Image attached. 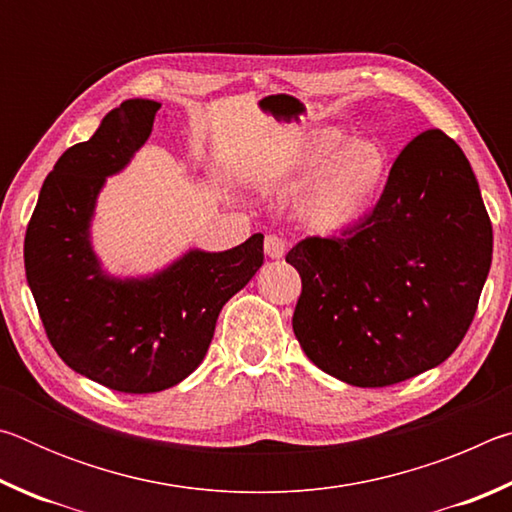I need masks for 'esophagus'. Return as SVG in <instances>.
Returning a JSON list of instances; mask_svg holds the SVG:
<instances>
[{"label":"esophagus","mask_w":512,"mask_h":512,"mask_svg":"<svg viewBox=\"0 0 512 512\" xmlns=\"http://www.w3.org/2000/svg\"><path fill=\"white\" fill-rule=\"evenodd\" d=\"M287 239L280 237V235H266L264 239V253L271 257V259H280L284 257V253H287Z\"/></svg>","instance_id":"obj_1"}]
</instances>
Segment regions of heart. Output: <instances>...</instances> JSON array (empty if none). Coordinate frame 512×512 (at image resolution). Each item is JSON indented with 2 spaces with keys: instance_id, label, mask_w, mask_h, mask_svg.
<instances>
[{
  "instance_id": "obj_1",
  "label": "heart",
  "mask_w": 512,
  "mask_h": 512,
  "mask_svg": "<svg viewBox=\"0 0 512 512\" xmlns=\"http://www.w3.org/2000/svg\"><path fill=\"white\" fill-rule=\"evenodd\" d=\"M391 149L375 137H350L325 126L302 140L293 162L298 183L311 185L300 216L318 235H339L366 216L391 178Z\"/></svg>"
}]
</instances>
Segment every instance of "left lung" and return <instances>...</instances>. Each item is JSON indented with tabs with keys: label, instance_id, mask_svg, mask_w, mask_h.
Returning a JSON list of instances; mask_svg holds the SVG:
<instances>
[{
	"label": "left lung",
	"instance_id": "obj_1",
	"mask_svg": "<svg viewBox=\"0 0 512 512\" xmlns=\"http://www.w3.org/2000/svg\"><path fill=\"white\" fill-rule=\"evenodd\" d=\"M287 262L302 280L293 332L327 375L384 388L440 366L470 329L492 264V223L461 146L420 133L366 219L302 239Z\"/></svg>",
	"mask_w": 512,
	"mask_h": 512
}]
</instances>
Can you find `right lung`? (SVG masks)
<instances>
[{"instance_id": "obj_1", "label": "right lung", "mask_w": 512, "mask_h": 512, "mask_svg": "<svg viewBox=\"0 0 512 512\" xmlns=\"http://www.w3.org/2000/svg\"><path fill=\"white\" fill-rule=\"evenodd\" d=\"M158 101L128 99L60 155L24 237V268L47 339L69 368L119 393H158L201 366L216 318L264 264V235L223 253L189 250L142 280L101 271L90 221L106 176L149 140Z\"/></svg>"}]
</instances>
